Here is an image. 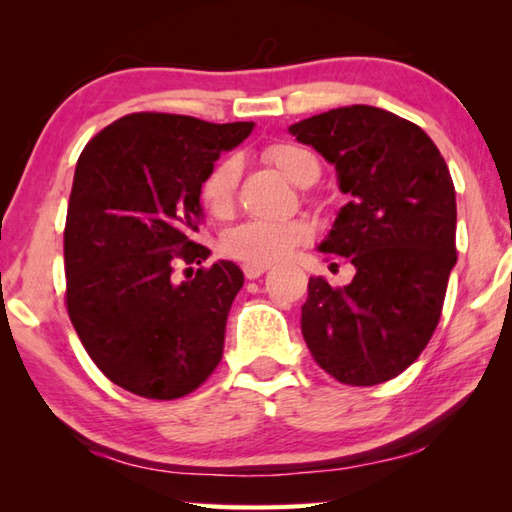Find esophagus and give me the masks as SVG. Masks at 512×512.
Returning <instances> with one entry per match:
<instances>
[{
	"label": "esophagus",
	"instance_id": "obj_1",
	"mask_svg": "<svg viewBox=\"0 0 512 512\" xmlns=\"http://www.w3.org/2000/svg\"><path fill=\"white\" fill-rule=\"evenodd\" d=\"M268 271V266H255V264H244V275L248 280H257L259 275H264Z\"/></svg>",
	"mask_w": 512,
	"mask_h": 512
}]
</instances>
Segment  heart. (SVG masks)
<instances>
[{"instance_id": "b5f03b06", "label": "heart", "mask_w": 512, "mask_h": 512, "mask_svg": "<svg viewBox=\"0 0 512 512\" xmlns=\"http://www.w3.org/2000/svg\"><path fill=\"white\" fill-rule=\"evenodd\" d=\"M266 162L289 178L293 185L307 187L320 176V162L305 146L293 142H275L264 149ZM239 178L237 160H221L207 171L198 196L201 205L216 219H223L235 207V189ZM311 241V228L305 221H246L230 228L221 237V253L241 264L271 266L287 259L293 250Z\"/></svg>"}]
</instances>
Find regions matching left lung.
<instances>
[{"label":"left lung","mask_w":512,"mask_h":512,"mask_svg":"<svg viewBox=\"0 0 512 512\" xmlns=\"http://www.w3.org/2000/svg\"><path fill=\"white\" fill-rule=\"evenodd\" d=\"M332 162L343 194L320 250L357 268L348 287L309 277L302 336L327 375L375 386L400 375L433 336L456 264V194L447 162L413 121L375 106L293 124Z\"/></svg>","instance_id":"8db88e82"}]
</instances>
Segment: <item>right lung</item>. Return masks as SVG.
Instances as JSON below:
<instances>
[{"instance_id": "1", "label": "right lung", "mask_w": 512, "mask_h": 512, "mask_svg": "<svg viewBox=\"0 0 512 512\" xmlns=\"http://www.w3.org/2000/svg\"><path fill=\"white\" fill-rule=\"evenodd\" d=\"M253 121L133 112L85 144L65 221V307L85 352L112 384L178 400L223 357L225 320L244 284L232 262L210 268L196 244L201 189Z\"/></svg>"}]
</instances>
